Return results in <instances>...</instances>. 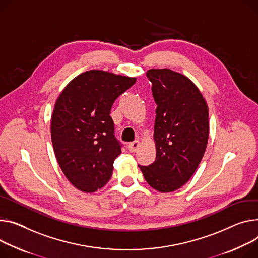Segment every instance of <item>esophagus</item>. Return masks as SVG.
<instances>
[{"label":"esophagus","mask_w":258,"mask_h":258,"mask_svg":"<svg viewBox=\"0 0 258 258\" xmlns=\"http://www.w3.org/2000/svg\"><path fill=\"white\" fill-rule=\"evenodd\" d=\"M139 146H140V141H139V140H135L134 142H132V143L128 144L127 148H128V150H130L131 152H136V151L138 150Z\"/></svg>","instance_id":"esophagus-1"}]
</instances>
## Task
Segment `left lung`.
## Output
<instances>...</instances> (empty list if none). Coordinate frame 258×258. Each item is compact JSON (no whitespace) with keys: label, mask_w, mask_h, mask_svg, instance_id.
Here are the masks:
<instances>
[{"label":"left lung","mask_w":258,"mask_h":258,"mask_svg":"<svg viewBox=\"0 0 258 258\" xmlns=\"http://www.w3.org/2000/svg\"><path fill=\"white\" fill-rule=\"evenodd\" d=\"M156 107L153 139L156 158L139 166L145 180L159 192H172L192 177L209 138V109L198 86L170 69H150Z\"/></svg>","instance_id":"1"}]
</instances>
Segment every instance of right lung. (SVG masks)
Returning <instances> with one entry per match:
<instances>
[{
    "mask_svg": "<svg viewBox=\"0 0 258 258\" xmlns=\"http://www.w3.org/2000/svg\"><path fill=\"white\" fill-rule=\"evenodd\" d=\"M136 80L90 70L59 93L51 116V141L63 175L77 189L95 192L110 180L113 162L121 153L110 111Z\"/></svg>",
    "mask_w": 258,
    "mask_h": 258,
    "instance_id": "obj_1",
    "label": "right lung"
}]
</instances>
